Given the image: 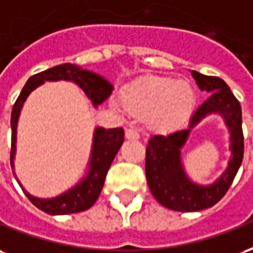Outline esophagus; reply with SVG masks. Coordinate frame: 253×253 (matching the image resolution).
<instances>
[{
  "mask_svg": "<svg viewBox=\"0 0 253 253\" xmlns=\"http://www.w3.org/2000/svg\"><path fill=\"white\" fill-rule=\"evenodd\" d=\"M125 137L128 140H137L140 136L134 129H126V130H125Z\"/></svg>",
  "mask_w": 253,
  "mask_h": 253,
  "instance_id": "esophagus-1",
  "label": "esophagus"
}]
</instances>
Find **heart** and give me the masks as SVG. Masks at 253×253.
<instances>
[{
    "instance_id": "1",
    "label": "heart",
    "mask_w": 253,
    "mask_h": 253,
    "mask_svg": "<svg viewBox=\"0 0 253 253\" xmlns=\"http://www.w3.org/2000/svg\"><path fill=\"white\" fill-rule=\"evenodd\" d=\"M121 105L129 116L145 120L151 129L171 132L179 128L193 113L195 91L183 81L147 77L125 90Z\"/></svg>"
}]
</instances>
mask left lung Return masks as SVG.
<instances>
[{"label":"left lung","mask_w":253,"mask_h":253,"mask_svg":"<svg viewBox=\"0 0 253 253\" xmlns=\"http://www.w3.org/2000/svg\"><path fill=\"white\" fill-rule=\"evenodd\" d=\"M201 90L209 97L197 109L190 120V128L176 130L167 136L155 134L145 148V176L149 190L156 201L178 211H198L215 205L226 194L244 156V134L241 128V106L228 84L218 77L193 71ZM220 113L231 130V158L228 169L210 186L194 185L184 175L180 162V148L188 137L189 129L205 115Z\"/></svg>","instance_id":"1"}]
</instances>
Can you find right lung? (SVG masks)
<instances>
[{"instance_id": "add662e5", "label": "right lung", "mask_w": 253, "mask_h": 253, "mask_svg": "<svg viewBox=\"0 0 253 253\" xmlns=\"http://www.w3.org/2000/svg\"><path fill=\"white\" fill-rule=\"evenodd\" d=\"M59 79L75 82L86 93L88 98L91 99L94 106L102 104L105 99L110 97L112 90H113V86L109 84L108 81H105L102 77L82 70L71 63L59 64V66H55L45 71L32 75L27 81V84L21 90V93L16 99L12 109V116H10V126H12L10 166H12V169L14 152H16V126H17L18 114H20L24 101L27 99L33 88L38 87L44 81H59ZM123 141H124V129L123 128H97L95 133H94L93 151H91V162H90L88 174L81 183H78L74 189L68 190L67 193L59 195L56 198H51V200L35 198L28 194L25 190H24V193L36 208L48 214H71V213L87 210L95 204V201L98 200L101 190L104 187L109 167L112 165L114 156L119 152Z\"/></svg>"}]
</instances>
